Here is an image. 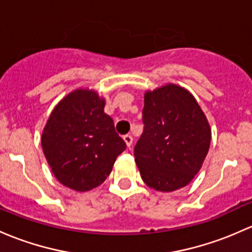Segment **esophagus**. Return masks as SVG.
I'll use <instances>...</instances> for the list:
<instances>
[{
    "mask_svg": "<svg viewBox=\"0 0 252 252\" xmlns=\"http://www.w3.org/2000/svg\"><path fill=\"white\" fill-rule=\"evenodd\" d=\"M123 140L126 141V146L128 147H130L131 145H133V136H131V135H124Z\"/></svg>",
    "mask_w": 252,
    "mask_h": 252,
    "instance_id": "obj_1",
    "label": "esophagus"
}]
</instances>
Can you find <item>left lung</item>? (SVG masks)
Here are the masks:
<instances>
[{"label":"left lung","instance_id":"left-lung-1","mask_svg":"<svg viewBox=\"0 0 252 252\" xmlns=\"http://www.w3.org/2000/svg\"><path fill=\"white\" fill-rule=\"evenodd\" d=\"M144 101L145 129L134 148L141 179L159 192L182 189L208 155L210 124L195 97L177 84L146 91Z\"/></svg>","mask_w":252,"mask_h":252}]
</instances>
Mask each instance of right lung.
I'll use <instances>...</instances> for the list:
<instances>
[{"mask_svg": "<svg viewBox=\"0 0 252 252\" xmlns=\"http://www.w3.org/2000/svg\"><path fill=\"white\" fill-rule=\"evenodd\" d=\"M104 107L105 99L94 89H75L58 102L42 131L52 173L77 192L100 186L126 147Z\"/></svg>", "mask_w": 252, "mask_h": 252, "instance_id": "obj_1", "label": "right lung"}]
</instances>
